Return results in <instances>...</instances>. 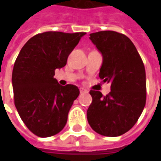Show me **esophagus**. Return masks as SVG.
<instances>
[{
	"label": "esophagus",
	"mask_w": 161,
	"mask_h": 161,
	"mask_svg": "<svg viewBox=\"0 0 161 161\" xmlns=\"http://www.w3.org/2000/svg\"><path fill=\"white\" fill-rule=\"evenodd\" d=\"M88 92V91L86 89H84V88H80V93H86Z\"/></svg>",
	"instance_id": "esophagus-1"
}]
</instances>
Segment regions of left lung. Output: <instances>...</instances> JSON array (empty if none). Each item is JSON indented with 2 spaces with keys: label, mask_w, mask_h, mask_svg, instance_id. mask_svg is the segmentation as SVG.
I'll use <instances>...</instances> for the list:
<instances>
[{
  "label": "left lung",
  "mask_w": 161,
  "mask_h": 161,
  "mask_svg": "<svg viewBox=\"0 0 161 161\" xmlns=\"http://www.w3.org/2000/svg\"><path fill=\"white\" fill-rule=\"evenodd\" d=\"M90 40L103 55L99 77L111 84V91L105 97L100 91H90L88 122L99 135L119 136L133 128L145 107L144 64L135 45L122 33L101 31L91 33Z\"/></svg>",
  "instance_id": "1"
}]
</instances>
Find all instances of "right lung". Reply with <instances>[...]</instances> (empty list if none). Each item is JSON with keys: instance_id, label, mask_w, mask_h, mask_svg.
Instances as JSON below:
<instances>
[{"instance_id": "add662e5", "label": "right lung", "mask_w": 161, "mask_h": 161, "mask_svg": "<svg viewBox=\"0 0 161 161\" xmlns=\"http://www.w3.org/2000/svg\"><path fill=\"white\" fill-rule=\"evenodd\" d=\"M85 33L45 32L32 37L15 60L12 74L14 104L30 131L39 137L59 133L79 95L73 84L60 85L55 70L65 66L68 56Z\"/></svg>"}]
</instances>
